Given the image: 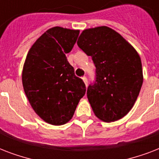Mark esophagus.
I'll list each match as a JSON object with an SVG mask.
<instances>
[{
    "mask_svg": "<svg viewBox=\"0 0 159 159\" xmlns=\"http://www.w3.org/2000/svg\"><path fill=\"white\" fill-rule=\"evenodd\" d=\"M82 80H83V82H84L85 85H86V87H87V78L86 77H82Z\"/></svg>",
    "mask_w": 159,
    "mask_h": 159,
    "instance_id": "obj_1",
    "label": "esophagus"
}]
</instances>
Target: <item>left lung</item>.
<instances>
[{
  "label": "left lung",
  "mask_w": 159,
  "mask_h": 159,
  "mask_svg": "<svg viewBox=\"0 0 159 159\" xmlns=\"http://www.w3.org/2000/svg\"><path fill=\"white\" fill-rule=\"evenodd\" d=\"M77 45L92 57L96 66V82L87 92L95 116L105 122L123 118L135 103L143 84L137 51L107 26L84 30Z\"/></svg>",
  "instance_id": "1"
}]
</instances>
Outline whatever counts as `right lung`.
Listing matches in <instances>:
<instances>
[{"instance_id": "1", "label": "right lung", "mask_w": 159, "mask_h": 159, "mask_svg": "<svg viewBox=\"0 0 159 159\" xmlns=\"http://www.w3.org/2000/svg\"><path fill=\"white\" fill-rule=\"evenodd\" d=\"M79 30L56 26L44 32L29 50L22 84L29 102L43 120L62 125L72 118L86 86L67 62Z\"/></svg>"}]
</instances>
